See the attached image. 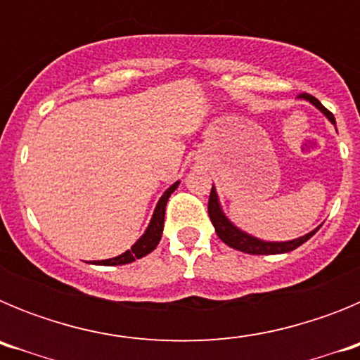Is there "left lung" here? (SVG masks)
I'll list each match as a JSON object with an SVG mask.
<instances>
[{"label":"left lung","mask_w":360,"mask_h":360,"mask_svg":"<svg viewBox=\"0 0 360 360\" xmlns=\"http://www.w3.org/2000/svg\"><path fill=\"white\" fill-rule=\"evenodd\" d=\"M299 97L314 104L317 110L323 111L330 122L335 124V117H333L332 111L326 110V108H324L316 97H311V95H308V94H301ZM207 209H209V218H211L212 225H214V231H216V234H218L219 240L224 241L225 245H229V247H232V249L241 250V252H245V254H256V256H263V254L290 252V250L297 249L299 245H303L304 241L310 240V238L314 236L317 231H319V227H317V229H314L311 232H308V234H304V236L297 238V240H290V241L257 240V238L250 236V234H247V232L240 231L236 225L231 224V219L224 214V211H221V207H219V200H218V195H216L214 186H212V189H211V196H209V207Z\"/></svg>","instance_id":"obj_1"}]
</instances>
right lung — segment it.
<instances>
[{"mask_svg":"<svg viewBox=\"0 0 360 360\" xmlns=\"http://www.w3.org/2000/svg\"><path fill=\"white\" fill-rule=\"evenodd\" d=\"M178 184L180 182H174L173 186L165 191L164 195H162V198L158 200L157 207H155V212H153V218H151V221H149L148 229H146V232L141 236V240L136 241L131 249L126 250V252L120 254V256H117V257H111V259H103V262H95V263H101V265H110V266L128 265V263H133L135 259H141V257L148 256L149 252H153V250L157 249L158 241H160V238H162V231H164L165 205H167V200H169L171 193H173V191L178 187Z\"/></svg>","mask_w":360,"mask_h":360,"instance_id":"right-lung-1","label":"right lung"}]
</instances>
